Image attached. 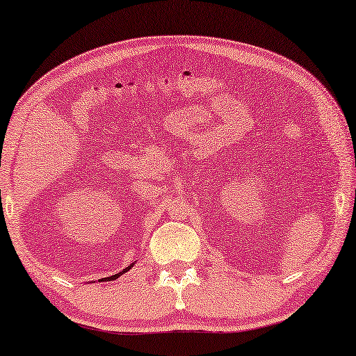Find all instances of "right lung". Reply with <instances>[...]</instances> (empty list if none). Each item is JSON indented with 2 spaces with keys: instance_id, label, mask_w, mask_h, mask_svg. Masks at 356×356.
Returning a JSON list of instances; mask_svg holds the SVG:
<instances>
[{
  "instance_id": "obj_1",
  "label": "right lung",
  "mask_w": 356,
  "mask_h": 356,
  "mask_svg": "<svg viewBox=\"0 0 356 356\" xmlns=\"http://www.w3.org/2000/svg\"><path fill=\"white\" fill-rule=\"evenodd\" d=\"M130 267H132V266H130ZM130 267H127V269H124V270H122V273H124V272H127V270L130 269ZM118 277H119V273H116V275H113V277H108V280H113V278H118ZM100 282H102V280H100Z\"/></svg>"
}]
</instances>
